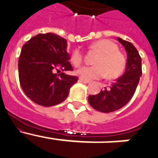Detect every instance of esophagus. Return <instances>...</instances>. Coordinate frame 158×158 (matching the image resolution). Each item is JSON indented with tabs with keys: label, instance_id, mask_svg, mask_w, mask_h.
I'll return each instance as SVG.
<instances>
[{
	"label": "esophagus",
	"instance_id": "obj_1",
	"mask_svg": "<svg viewBox=\"0 0 158 158\" xmlns=\"http://www.w3.org/2000/svg\"><path fill=\"white\" fill-rule=\"evenodd\" d=\"M79 80L80 81V82H82V83H90V81H88V80H85V79H82V78H79Z\"/></svg>",
	"mask_w": 158,
	"mask_h": 158
}]
</instances>
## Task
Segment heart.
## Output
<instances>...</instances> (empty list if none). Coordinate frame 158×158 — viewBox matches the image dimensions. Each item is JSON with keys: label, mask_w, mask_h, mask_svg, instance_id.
I'll list each match as a JSON object with an SVG mask.
<instances>
[{"label": "heart", "mask_w": 158, "mask_h": 158, "mask_svg": "<svg viewBox=\"0 0 158 158\" xmlns=\"http://www.w3.org/2000/svg\"><path fill=\"white\" fill-rule=\"evenodd\" d=\"M99 53L94 64L95 66H85L77 70V74L85 80L99 79L107 75L109 79H115L123 73L126 68L127 60L118 51V47L110 40H100L91 46ZM83 60L80 49H75L71 56V61L75 66H79Z\"/></svg>", "instance_id": "b5f03b06"}]
</instances>
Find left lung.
Here are the masks:
<instances>
[{
	"label": "left lung",
	"mask_w": 158,
	"mask_h": 158,
	"mask_svg": "<svg viewBox=\"0 0 158 158\" xmlns=\"http://www.w3.org/2000/svg\"><path fill=\"white\" fill-rule=\"evenodd\" d=\"M127 52L126 70L123 76L95 95H89L88 102L96 110L110 113L123 107L131 99L142 76V58L129 41L118 37Z\"/></svg>",
	"instance_id": "8db88e82"
}]
</instances>
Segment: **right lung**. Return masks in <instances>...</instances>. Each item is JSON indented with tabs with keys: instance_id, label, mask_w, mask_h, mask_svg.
<instances>
[{
	"instance_id": "obj_1",
	"label": "right lung",
	"mask_w": 158,
	"mask_h": 158,
	"mask_svg": "<svg viewBox=\"0 0 158 158\" xmlns=\"http://www.w3.org/2000/svg\"><path fill=\"white\" fill-rule=\"evenodd\" d=\"M67 47V40L51 32L38 34L22 47L18 62L20 86L38 105L52 106L64 102L78 81L76 76L56 73L60 69L73 70Z\"/></svg>"
}]
</instances>
